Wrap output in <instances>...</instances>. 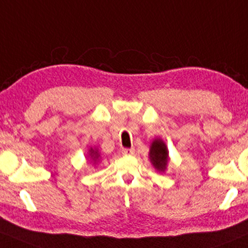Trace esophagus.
<instances>
[{"label": "esophagus", "mask_w": 248, "mask_h": 248, "mask_svg": "<svg viewBox=\"0 0 248 248\" xmlns=\"http://www.w3.org/2000/svg\"><path fill=\"white\" fill-rule=\"evenodd\" d=\"M122 155H124V156H132V155H134V153H135V150L134 149H127V148H124L121 150Z\"/></svg>", "instance_id": "1"}]
</instances>
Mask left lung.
I'll return each instance as SVG.
<instances>
[{
    "label": "left lung",
    "mask_w": 248,
    "mask_h": 248,
    "mask_svg": "<svg viewBox=\"0 0 248 248\" xmlns=\"http://www.w3.org/2000/svg\"><path fill=\"white\" fill-rule=\"evenodd\" d=\"M150 159L158 171H165L169 160V153L162 140H155L150 149Z\"/></svg>",
    "instance_id": "left-lung-1"
}]
</instances>
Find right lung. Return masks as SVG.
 <instances>
[{"label": "right lung", "mask_w": 248, "mask_h": 248, "mask_svg": "<svg viewBox=\"0 0 248 248\" xmlns=\"http://www.w3.org/2000/svg\"><path fill=\"white\" fill-rule=\"evenodd\" d=\"M90 156H91V158H92V160H97L98 158H99V154H98L95 150H93V149H91Z\"/></svg>", "instance_id": "obj_1"}]
</instances>
